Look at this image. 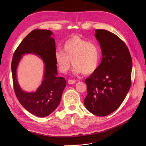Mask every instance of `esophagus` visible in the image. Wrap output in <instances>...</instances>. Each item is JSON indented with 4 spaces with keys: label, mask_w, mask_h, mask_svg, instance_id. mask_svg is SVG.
<instances>
[{
    "label": "esophagus",
    "mask_w": 146,
    "mask_h": 146,
    "mask_svg": "<svg viewBox=\"0 0 146 146\" xmlns=\"http://www.w3.org/2000/svg\"><path fill=\"white\" fill-rule=\"evenodd\" d=\"M68 84L71 85V84H74V83H75L76 81H75V80H69L68 81Z\"/></svg>",
    "instance_id": "34e87169"
}]
</instances>
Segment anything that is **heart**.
<instances>
[{
	"mask_svg": "<svg viewBox=\"0 0 146 146\" xmlns=\"http://www.w3.org/2000/svg\"><path fill=\"white\" fill-rule=\"evenodd\" d=\"M54 59L61 73H66L72 62L75 74L91 75L100 66V50L97 43L73 36L64 42L62 51L55 52Z\"/></svg>",
	"mask_w": 146,
	"mask_h": 146,
	"instance_id": "1",
	"label": "heart"
}]
</instances>
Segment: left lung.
Here are the masks:
<instances>
[{
    "instance_id": "left-lung-1",
    "label": "left lung",
    "mask_w": 146,
    "mask_h": 146,
    "mask_svg": "<svg viewBox=\"0 0 146 146\" xmlns=\"http://www.w3.org/2000/svg\"><path fill=\"white\" fill-rule=\"evenodd\" d=\"M102 60L98 70L85 80L84 104L90 112L104 117L116 110L131 86L132 58L127 46L115 34L96 29Z\"/></svg>"
}]
</instances>
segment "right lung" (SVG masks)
Here are the masks:
<instances>
[{
	"label": "right lung",
	"instance_id": "add662e5",
	"mask_svg": "<svg viewBox=\"0 0 146 146\" xmlns=\"http://www.w3.org/2000/svg\"><path fill=\"white\" fill-rule=\"evenodd\" d=\"M51 31L35 29L28 34L15 51L11 69L14 88L23 107L37 117H44L56 110L60 103L66 85L63 77H58L54 59L55 40ZM33 54L41 57L45 63L43 80L35 92H27L20 87L17 78V69L22 56Z\"/></svg>",
	"mask_w": 146,
	"mask_h": 146
}]
</instances>
